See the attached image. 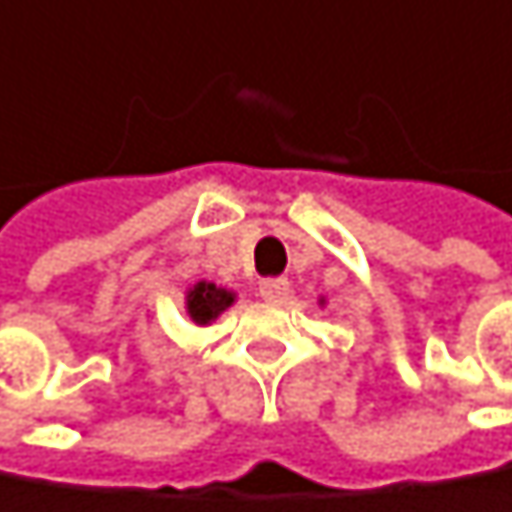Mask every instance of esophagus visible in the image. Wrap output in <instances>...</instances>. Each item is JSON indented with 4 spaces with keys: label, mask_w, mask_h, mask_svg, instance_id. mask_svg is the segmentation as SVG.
Segmentation results:
<instances>
[{
    "label": "esophagus",
    "mask_w": 512,
    "mask_h": 512,
    "mask_svg": "<svg viewBox=\"0 0 512 512\" xmlns=\"http://www.w3.org/2000/svg\"><path fill=\"white\" fill-rule=\"evenodd\" d=\"M288 291H291V286H288L286 277H271V280H262V283H259V294H262L268 303H280V300H286Z\"/></svg>",
    "instance_id": "esophagus-1"
}]
</instances>
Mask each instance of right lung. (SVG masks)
Listing matches in <instances>:
<instances>
[{
    "instance_id": "1",
    "label": "right lung",
    "mask_w": 512,
    "mask_h": 512,
    "mask_svg": "<svg viewBox=\"0 0 512 512\" xmlns=\"http://www.w3.org/2000/svg\"><path fill=\"white\" fill-rule=\"evenodd\" d=\"M235 303V294L229 288L215 286V283H197L194 288H188L185 294V309H188V318L200 327L212 324L224 309H229Z\"/></svg>"
}]
</instances>
